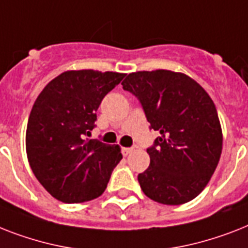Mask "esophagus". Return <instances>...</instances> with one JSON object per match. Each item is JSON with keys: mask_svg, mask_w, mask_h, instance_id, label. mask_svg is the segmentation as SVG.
Returning <instances> with one entry per match:
<instances>
[{"mask_svg": "<svg viewBox=\"0 0 248 248\" xmlns=\"http://www.w3.org/2000/svg\"><path fill=\"white\" fill-rule=\"evenodd\" d=\"M131 152H132V148H122V154L124 155H128Z\"/></svg>", "mask_w": 248, "mask_h": 248, "instance_id": "1", "label": "esophagus"}]
</instances>
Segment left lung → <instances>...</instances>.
Here are the masks:
<instances>
[{"label": "left lung", "instance_id": "left-lung-1", "mask_svg": "<svg viewBox=\"0 0 248 248\" xmlns=\"http://www.w3.org/2000/svg\"><path fill=\"white\" fill-rule=\"evenodd\" d=\"M142 106L150 128V164L138 176L149 199L164 205L188 202L204 190L218 166L223 135L214 102L182 72L138 71L122 81Z\"/></svg>", "mask_w": 248, "mask_h": 248}]
</instances>
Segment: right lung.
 Segmentation results:
<instances>
[{"mask_svg": "<svg viewBox=\"0 0 248 248\" xmlns=\"http://www.w3.org/2000/svg\"><path fill=\"white\" fill-rule=\"evenodd\" d=\"M126 74L66 71L38 95L26 127L34 176L57 200L78 204L99 197L122 159L118 145L89 140L96 109Z\"/></svg>", "mask_w": 248, "mask_h": 248, "instance_id": "1", "label": "right lung"}]
</instances>
